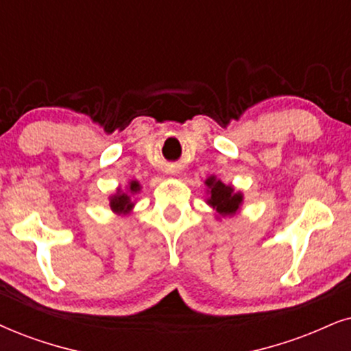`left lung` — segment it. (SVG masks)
I'll list each match as a JSON object with an SVG mask.
<instances>
[{
  "label": "left lung",
  "instance_id": "1",
  "mask_svg": "<svg viewBox=\"0 0 351 351\" xmlns=\"http://www.w3.org/2000/svg\"><path fill=\"white\" fill-rule=\"evenodd\" d=\"M207 193V206H210L217 212V219H225V217H234L241 210L245 196L241 191H237L232 184H225L223 181L217 176H208L204 181Z\"/></svg>",
  "mask_w": 351,
  "mask_h": 351
}]
</instances>
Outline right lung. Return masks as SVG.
<instances>
[{
    "instance_id": "right-lung-1",
    "label": "right lung",
    "mask_w": 351,
    "mask_h": 351,
    "mask_svg": "<svg viewBox=\"0 0 351 351\" xmlns=\"http://www.w3.org/2000/svg\"><path fill=\"white\" fill-rule=\"evenodd\" d=\"M137 193H141V183L137 180H130L126 189L118 188L117 193L112 194L108 197L110 201V208L117 215H128L131 214L132 208L136 206V199L134 196Z\"/></svg>"
}]
</instances>
